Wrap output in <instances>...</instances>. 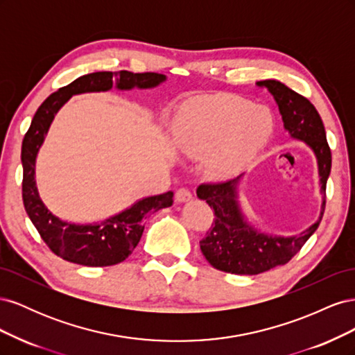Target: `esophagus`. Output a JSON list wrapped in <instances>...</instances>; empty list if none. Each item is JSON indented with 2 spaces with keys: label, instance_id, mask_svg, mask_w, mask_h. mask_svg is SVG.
<instances>
[{
  "label": "esophagus",
  "instance_id": "1",
  "mask_svg": "<svg viewBox=\"0 0 355 355\" xmlns=\"http://www.w3.org/2000/svg\"><path fill=\"white\" fill-rule=\"evenodd\" d=\"M191 198H192V194L188 188H179L175 194V200L178 202H185V201H189Z\"/></svg>",
  "mask_w": 355,
  "mask_h": 355
}]
</instances>
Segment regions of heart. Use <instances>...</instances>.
Segmentation results:
<instances>
[{"label": "heart", "instance_id": "1", "mask_svg": "<svg viewBox=\"0 0 355 355\" xmlns=\"http://www.w3.org/2000/svg\"><path fill=\"white\" fill-rule=\"evenodd\" d=\"M265 108L240 98H220L197 106L180 121L182 144L194 157L210 153V171L231 178L244 168L272 132Z\"/></svg>", "mask_w": 355, "mask_h": 355}]
</instances>
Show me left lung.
Returning a JSON list of instances; mask_svg holds the SVG:
<instances>
[{
	"label": "left lung",
	"mask_w": 355,
	"mask_h": 355,
	"mask_svg": "<svg viewBox=\"0 0 355 355\" xmlns=\"http://www.w3.org/2000/svg\"><path fill=\"white\" fill-rule=\"evenodd\" d=\"M271 92L280 108L286 130L295 139L306 142L313 148L318 159L321 191L326 196V184L331 168V153L326 139L324 124L315 106L305 96L288 89L286 84L275 80L259 81ZM239 179L204 182L197 188V196L206 200L214 210V219L206 237L200 241L201 252L209 263L219 271L256 275L270 271L275 266L286 265L302 249V245L315 232L321 218L296 237H271L254 231L243 219L237 202ZM326 207V200H324Z\"/></svg>",
	"instance_id": "obj_1"
}]
</instances>
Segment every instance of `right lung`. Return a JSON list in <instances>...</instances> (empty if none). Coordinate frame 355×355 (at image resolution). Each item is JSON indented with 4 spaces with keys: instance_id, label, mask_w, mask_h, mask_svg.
Here are the masks:
<instances>
[{
    "instance_id": "1",
    "label": "right lung",
    "mask_w": 355,
    "mask_h": 355,
    "mask_svg": "<svg viewBox=\"0 0 355 355\" xmlns=\"http://www.w3.org/2000/svg\"><path fill=\"white\" fill-rule=\"evenodd\" d=\"M112 77L114 73L110 71L92 72L51 93L32 118L22 142V198L28 216L53 253L68 262L84 266H110L127 259L142 237L144 219L148 214L173 204V192L168 191L137 201L130 209L101 223L73 225L53 216L38 197L35 158L53 118L72 94L110 90L114 84ZM164 80V75L157 72L133 73L120 71L116 89L155 87Z\"/></svg>"
}]
</instances>
